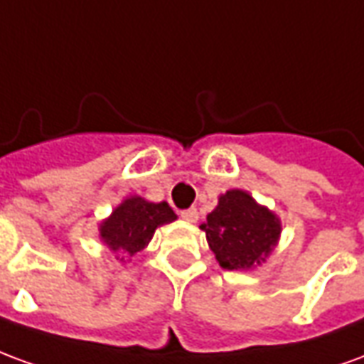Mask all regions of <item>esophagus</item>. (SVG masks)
Returning <instances> with one entry per match:
<instances>
[{
    "label": "esophagus",
    "mask_w": 364,
    "mask_h": 364,
    "mask_svg": "<svg viewBox=\"0 0 364 364\" xmlns=\"http://www.w3.org/2000/svg\"><path fill=\"white\" fill-rule=\"evenodd\" d=\"M181 218L185 222H197L198 220V213H197V208H189V210H183L181 213Z\"/></svg>",
    "instance_id": "1"
}]
</instances>
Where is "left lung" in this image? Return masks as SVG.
<instances>
[{"label": "left lung", "mask_w": 364, "mask_h": 364, "mask_svg": "<svg viewBox=\"0 0 364 364\" xmlns=\"http://www.w3.org/2000/svg\"><path fill=\"white\" fill-rule=\"evenodd\" d=\"M198 228L222 269L252 271L265 263L279 244L281 218L244 189H230Z\"/></svg>", "instance_id": "obj_1"}]
</instances>
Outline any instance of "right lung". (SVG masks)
I'll return each instance as SVG.
<instances>
[{
    "label": "right lung",
    "mask_w": 364,
    "mask_h": 364,
    "mask_svg": "<svg viewBox=\"0 0 364 364\" xmlns=\"http://www.w3.org/2000/svg\"><path fill=\"white\" fill-rule=\"evenodd\" d=\"M173 220H177V214L166 200L151 203L144 197L132 195L124 198L105 220H101L99 240L112 253H122V257L117 255V259L124 263L127 257L142 252L150 244L154 232L159 226Z\"/></svg>",
    "instance_id": "obj_1"
}]
</instances>
